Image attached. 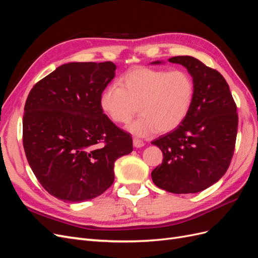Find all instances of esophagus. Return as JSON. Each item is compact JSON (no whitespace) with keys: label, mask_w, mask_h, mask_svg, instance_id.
I'll return each instance as SVG.
<instances>
[{"label":"esophagus","mask_w":258,"mask_h":258,"mask_svg":"<svg viewBox=\"0 0 258 258\" xmlns=\"http://www.w3.org/2000/svg\"><path fill=\"white\" fill-rule=\"evenodd\" d=\"M134 146H135V147H137V148L143 147V146H144V142L142 141V140H139V139H134Z\"/></svg>","instance_id":"obj_1"}]
</instances>
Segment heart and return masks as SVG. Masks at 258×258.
Instances as JSON below:
<instances>
[{"mask_svg":"<svg viewBox=\"0 0 258 258\" xmlns=\"http://www.w3.org/2000/svg\"><path fill=\"white\" fill-rule=\"evenodd\" d=\"M102 91L100 106L116 123H128L132 134L144 137L156 131L169 132L183 122L195 95L191 76L184 70H158L140 67L131 70Z\"/></svg>","mask_w":258,"mask_h":258,"instance_id":"obj_1","label":"heart"}]
</instances>
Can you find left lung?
Here are the masks:
<instances>
[{
  "mask_svg": "<svg viewBox=\"0 0 258 258\" xmlns=\"http://www.w3.org/2000/svg\"><path fill=\"white\" fill-rule=\"evenodd\" d=\"M168 61L187 69L195 95L183 122L152 142L163 155L161 165L152 171V178L169 192L195 194L215 184L230 165L238 131L237 106L227 82L216 70L190 56Z\"/></svg>",
  "mask_w": 258,
  "mask_h": 258,
  "instance_id": "left-lung-1",
  "label": "left lung"
}]
</instances>
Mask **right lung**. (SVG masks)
Listing matches in <instances>:
<instances>
[{"label":"right lung","instance_id":"obj_1","mask_svg":"<svg viewBox=\"0 0 258 258\" xmlns=\"http://www.w3.org/2000/svg\"><path fill=\"white\" fill-rule=\"evenodd\" d=\"M113 62H69L34 85L25 105L23 148L53 197L83 202L114 182L116 159L132 138L103 114L100 97L115 77Z\"/></svg>","mask_w":258,"mask_h":258}]
</instances>
